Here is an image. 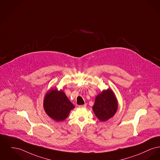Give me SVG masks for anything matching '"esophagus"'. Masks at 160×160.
Returning a JSON list of instances; mask_svg holds the SVG:
<instances>
[{
	"label": "esophagus",
	"instance_id": "esophagus-1",
	"mask_svg": "<svg viewBox=\"0 0 160 160\" xmlns=\"http://www.w3.org/2000/svg\"><path fill=\"white\" fill-rule=\"evenodd\" d=\"M78 106H79V108H86V104H83V105H80Z\"/></svg>",
	"mask_w": 160,
	"mask_h": 160
}]
</instances>
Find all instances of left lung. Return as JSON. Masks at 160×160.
<instances>
[{
  "label": "left lung",
  "instance_id": "left-lung-1",
  "mask_svg": "<svg viewBox=\"0 0 160 160\" xmlns=\"http://www.w3.org/2000/svg\"><path fill=\"white\" fill-rule=\"evenodd\" d=\"M118 103L112 91L110 89L98 94L95 101L92 109L96 117L100 121H106L116 112Z\"/></svg>",
  "mask_w": 160,
  "mask_h": 160
}]
</instances>
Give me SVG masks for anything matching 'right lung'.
<instances>
[{
  "label": "right lung",
  "mask_w": 160,
  "mask_h": 160,
  "mask_svg": "<svg viewBox=\"0 0 160 160\" xmlns=\"http://www.w3.org/2000/svg\"><path fill=\"white\" fill-rule=\"evenodd\" d=\"M43 107L46 113L51 118L60 122L66 119L74 106L62 91L55 89H51L46 94Z\"/></svg>",
  "instance_id": "1"
}]
</instances>
